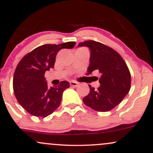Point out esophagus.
Returning <instances> with one entry per match:
<instances>
[{"label": "esophagus", "mask_w": 153, "mask_h": 153, "mask_svg": "<svg viewBox=\"0 0 153 153\" xmlns=\"http://www.w3.org/2000/svg\"><path fill=\"white\" fill-rule=\"evenodd\" d=\"M70 85H71V86L76 87V86H78V83L77 82H75V81H71V82H70Z\"/></svg>", "instance_id": "obj_1"}]
</instances>
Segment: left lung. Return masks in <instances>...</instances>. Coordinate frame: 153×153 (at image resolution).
Here are the masks:
<instances>
[{
	"label": "left lung",
	"mask_w": 153,
	"mask_h": 153,
	"mask_svg": "<svg viewBox=\"0 0 153 153\" xmlns=\"http://www.w3.org/2000/svg\"><path fill=\"white\" fill-rule=\"evenodd\" d=\"M91 50L90 65L88 75L97 71L101 73L100 86L90 88V92L82 101L87 106L97 111H108L124 99L131 87L129 68L118 52L111 47L94 40L79 43L78 47Z\"/></svg>",
	"instance_id": "8db88e82"
}]
</instances>
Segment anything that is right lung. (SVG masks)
<instances>
[{
    "mask_svg": "<svg viewBox=\"0 0 153 153\" xmlns=\"http://www.w3.org/2000/svg\"><path fill=\"white\" fill-rule=\"evenodd\" d=\"M75 45V42L42 45L19 62L13 75V92L18 102L30 114L46 117L59 107L63 91L70 87V83L64 80L59 85L49 87L45 72L54 68L59 50L73 48Z\"/></svg>",
    "mask_w": 153,
    "mask_h": 153,
    "instance_id": "obj_1",
    "label": "right lung"
}]
</instances>
